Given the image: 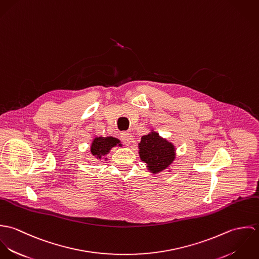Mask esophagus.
<instances>
[{"label":"esophagus","mask_w":259,"mask_h":259,"mask_svg":"<svg viewBox=\"0 0 259 259\" xmlns=\"http://www.w3.org/2000/svg\"><path fill=\"white\" fill-rule=\"evenodd\" d=\"M121 137V140L123 141V143L126 145V146H130L131 143H132V140H133V137H132V134H130L128 132H124L120 135Z\"/></svg>","instance_id":"obj_1"}]
</instances>
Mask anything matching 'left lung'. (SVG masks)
<instances>
[{
    "mask_svg": "<svg viewBox=\"0 0 259 259\" xmlns=\"http://www.w3.org/2000/svg\"><path fill=\"white\" fill-rule=\"evenodd\" d=\"M139 148L141 159L152 174L166 169L176 158L175 146L153 131L142 137Z\"/></svg>",
    "mask_w": 259,
    "mask_h": 259,
    "instance_id": "1",
    "label": "left lung"
}]
</instances>
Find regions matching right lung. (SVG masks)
<instances>
[{
	"mask_svg": "<svg viewBox=\"0 0 259 259\" xmlns=\"http://www.w3.org/2000/svg\"><path fill=\"white\" fill-rule=\"evenodd\" d=\"M116 146L121 147V144L119 140L113 137H96L91 146V152L98 159H101L103 156L107 155L110 152L111 148Z\"/></svg>",
	"mask_w": 259,
	"mask_h": 259,
	"instance_id": "1",
	"label": "right lung"
}]
</instances>
